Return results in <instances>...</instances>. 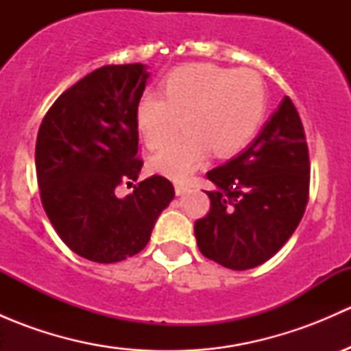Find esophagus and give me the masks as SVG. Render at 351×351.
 I'll return each instance as SVG.
<instances>
[{
	"label": "esophagus",
	"instance_id": "esophagus-1",
	"mask_svg": "<svg viewBox=\"0 0 351 351\" xmlns=\"http://www.w3.org/2000/svg\"><path fill=\"white\" fill-rule=\"evenodd\" d=\"M190 190L189 185H185V183H175V193L176 195H183V193H186Z\"/></svg>",
	"mask_w": 351,
	"mask_h": 351
}]
</instances>
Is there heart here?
Returning a JSON list of instances; mask_svg holds the SVG:
<instances>
[{"mask_svg":"<svg viewBox=\"0 0 351 351\" xmlns=\"http://www.w3.org/2000/svg\"><path fill=\"white\" fill-rule=\"evenodd\" d=\"M265 107L263 81L253 71L190 64L166 76L162 98L143 95L134 119L144 144L159 149L186 117V132L151 161L154 171L183 182L204 165L210 149L222 158L239 153L260 127Z\"/></svg>","mask_w":351,"mask_h":351,"instance_id":"1","label":"heart"}]
</instances>
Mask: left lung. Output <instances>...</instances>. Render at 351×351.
Returning <instances> with one entry per match:
<instances>
[{
  "label": "left lung",
  "instance_id": "1",
  "mask_svg": "<svg viewBox=\"0 0 351 351\" xmlns=\"http://www.w3.org/2000/svg\"><path fill=\"white\" fill-rule=\"evenodd\" d=\"M207 178L210 212L195 222L200 253L231 270L270 260L299 226L309 197V153L300 117L285 97L253 143Z\"/></svg>",
  "mask_w": 351,
  "mask_h": 351
}]
</instances>
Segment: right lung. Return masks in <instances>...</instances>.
Here are the masks:
<instances>
[{
	"label": "right lung",
	"mask_w": 351,
	"mask_h": 351,
	"mask_svg": "<svg viewBox=\"0 0 351 351\" xmlns=\"http://www.w3.org/2000/svg\"><path fill=\"white\" fill-rule=\"evenodd\" d=\"M146 64H110L66 90L38 129L35 168L44 210L67 247L97 263L144 250L159 214L175 197L153 175L123 198L115 189L139 178L136 105L146 90Z\"/></svg>",
	"instance_id": "add662e5"
}]
</instances>
